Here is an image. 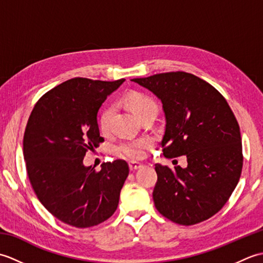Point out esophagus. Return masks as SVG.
<instances>
[{
  "mask_svg": "<svg viewBox=\"0 0 263 263\" xmlns=\"http://www.w3.org/2000/svg\"><path fill=\"white\" fill-rule=\"evenodd\" d=\"M128 167H130L131 171H137L140 168V167H142V164L138 163V161H130V163H128Z\"/></svg>",
  "mask_w": 263,
  "mask_h": 263,
  "instance_id": "34e87169",
  "label": "esophagus"
}]
</instances>
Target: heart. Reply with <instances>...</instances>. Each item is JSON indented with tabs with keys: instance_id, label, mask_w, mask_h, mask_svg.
I'll list each match as a JSON object with an SVG mask.
<instances>
[{
	"instance_id": "heart-1",
	"label": "heart",
	"mask_w": 263,
	"mask_h": 263,
	"mask_svg": "<svg viewBox=\"0 0 263 263\" xmlns=\"http://www.w3.org/2000/svg\"><path fill=\"white\" fill-rule=\"evenodd\" d=\"M125 103L139 120L150 113H157V104L146 93L132 92L125 98ZM111 114H113V107L111 106H107V107H105L100 111L98 117V125L100 131L106 132L108 130ZM152 146L153 141L148 138L128 139V140L122 141L117 146V152L127 158L137 160L143 158L146 156L147 150L152 148Z\"/></svg>"
}]
</instances>
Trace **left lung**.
I'll list each match as a JSON object with an SVG mask.
<instances>
[{
    "label": "left lung",
    "mask_w": 263,
    "mask_h": 263,
    "mask_svg": "<svg viewBox=\"0 0 263 263\" xmlns=\"http://www.w3.org/2000/svg\"><path fill=\"white\" fill-rule=\"evenodd\" d=\"M155 93L166 120L161 141L166 158L185 156L187 166L155 165L153 198L164 217L194 225L216 215L241 177L242 141L235 115L210 83L186 72L132 79Z\"/></svg>",
    "instance_id": "left-lung-1"
}]
</instances>
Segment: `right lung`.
Segmentation results:
<instances>
[{
  "label": "right lung",
  "mask_w": 263,
  "mask_h": 263,
  "mask_svg": "<svg viewBox=\"0 0 263 263\" xmlns=\"http://www.w3.org/2000/svg\"><path fill=\"white\" fill-rule=\"evenodd\" d=\"M123 81L70 79L43 95L28 120L24 157L31 186L42 204L70 226H96L119 204L126 161L104 163L96 172L83 158L104 141L98 109Z\"/></svg>",
  "instance_id": "right-lung-1"
}]
</instances>
